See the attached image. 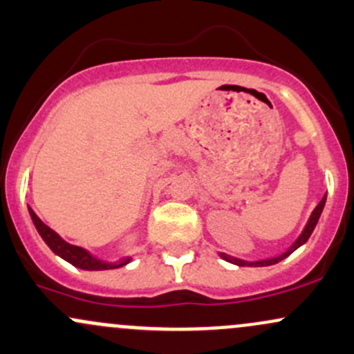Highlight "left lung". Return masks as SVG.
Masks as SVG:
<instances>
[{
	"instance_id": "8db88e82",
	"label": "left lung",
	"mask_w": 354,
	"mask_h": 354,
	"mask_svg": "<svg viewBox=\"0 0 354 354\" xmlns=\"http://www.w3.org/2000/svg\"><path fill=\"white\" fill-rule=\"evenodd\" d=\"M324 205H326V195L322 196V200L319 201V205H317V207L313 209V213H310V216H309L308 223H306L304 230H302V232H301V235L297 236V239H296V242H294L292 245H290L289 248H287L286 252H282L281 255H275V257H270V259L252 260V262H250V260H243V259H236V257H232V255H228V254H223V252H218V255H220V257L223 259V260H227V262L234 263V266H239V267H245V266H248V267H267V266H274V263L281 262V260H284L286 257H289V255L292 254L294 250H297L299 247H301V245H304V243L308 242V240H309V236H310V234H313V232H314V228H316L317 221H319V216H321L322 209H324Z\"/></svg>"
}]
</instances>
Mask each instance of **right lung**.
Returning a JSON list of instances; mask_svg holds the SVG:
<instances>
[{
  "instance_id": "obj_1",
  "label": "right lung",
  "mask_w": 354,
  "mask_h": 354,
  "mask_svg": "<svg viewBox=\"0 0 354 354\" xmlns=\"http://www.w3.org/2000/svg\"><path fill=\"white\" fill-rule=\"evenodd\" d=\"M28 212L33 220L35 228H37V232L40 234L41 239H44L46 245L50 247V250H52L53 254H57L58 257L67 260V262L72 263L73 267H79V269L82 270H109V269H119V267L127 266V263L133 260V255H129V257L126 259L114 260V262H112V260H104L97 257V255L91 254L87 248L72 245V243L65 242V240L62 239L55 230H52L48 225H45L44 221L38 218L37 213H35L30 207H28Z\"/></svg>"
}]
</instances>
